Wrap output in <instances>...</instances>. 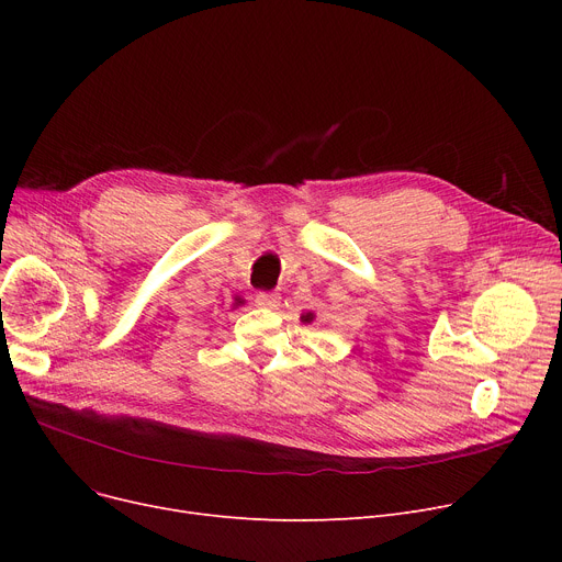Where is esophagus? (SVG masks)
Returning a JSON list of instances; mask_svg holds the SVG:
<instances>
[{"label":"esophagus","instance_id":"esophagus-1","mask_svg":"<svg viewBox=\"0 0 562 562\" xmlns=\"http://www.w3.org/2000/svg\"><path fill=\"white\" fill-rule=\"evenodd\" d=\"M255 303L266 310H278L280 305V293L278 291H257Z\"/></svg>","mask_w":562,"mask_h":562}]
</instances>
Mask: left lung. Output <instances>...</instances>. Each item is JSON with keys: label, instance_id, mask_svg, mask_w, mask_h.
Instances as JSON below:
<instances>
[{"label": "left lung", "instance_id": "left-lung-1", "mask_svg": "<svg viewBox=\"0 0 562 562\" xmlns=\"http://www.w3.org/2000/svg\"><path fill=\"white\" fill-rule=\"evenodd\" d=\"M312 318H314V314H312V312H307V314H303V321H305V323H310V321H312Z\"/></svg>", "mask_w": 562, "mask_h": 562}]
</instances>
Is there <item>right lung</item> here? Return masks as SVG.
Instances as JSON below:
<instances>
[{
    "mask_svg": "<svg viewBox=\"0 0 562 562\" xmlns=\"http://www.w3.org/2000/svg\"><path fill=\"white\" fill-rule=\"evenodd\" d=\"M236 305H241V299H236Z\"/></svg>",
    "mask_w": 562,
    "mask_h": 562,
    "instance_id": "add662e5",
    "label": "right lung"
}]
</instances>
